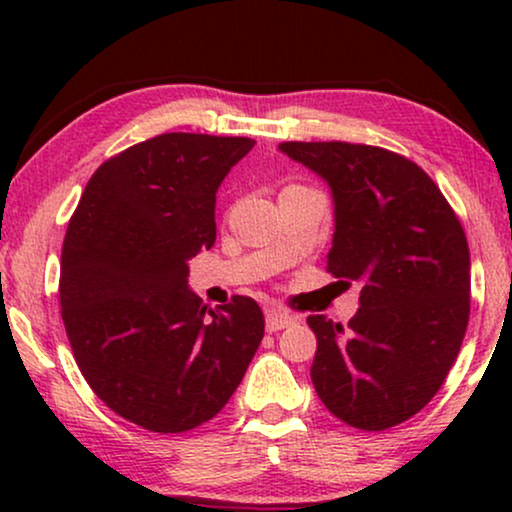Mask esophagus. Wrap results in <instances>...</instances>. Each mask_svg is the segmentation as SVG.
<instances>
[{"label":"esophagus","mask_w":512,"mask_h":512,"mask_svg":"<svg viewBox=\"0 0 512 512\" xmlns=\"http://www.w3.org/2000/svg\"><path fill=\"white\" fill-rule=\"evenodd\" d=\"M293 321H296V317H291V314L282 310H268V314H265V328H268V333L282 331V328L291 326Z\"/></svg>","instance_id":"obj_1"}]
</instances>
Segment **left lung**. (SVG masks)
<instances>
[{
    "instance_id": "1",
    "label": "left lung",
    "mask_w": 512,
    "mask_h": 512,
    "mask_svg": "<svg viewBox=\"0 0 512 512\" xmlns=\"http://www.w3.org/2000/svg\"><path fill=\"white\" fill-rule=\"evenodd\" d=\"M279 151L331 188L328 272L361 284L347 328L314 314L312 384L349 426L384 431L443 387L471 312V254L440 188L380 146L284 142Z\"/></svg>"
}]
</instances>
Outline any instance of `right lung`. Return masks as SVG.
I'll return each instance as SVG.
<instances>
[{"instance_id": "add662e5", "label": "right lung", "mask_w": 512, "mask_h": 512, "mask_svg": "<svg viewBox=\"0 0 512 512\" xmlns=\"http://www.w3.org/2000/svg\"><path fill=\"white\" fill-rule=\"evenodd\" d=\"M254 139L167 132L97 167L67 226L60 305L90 389L156 433L205 424L263 340L256 300L207 310L188 261L216 240V191Z\"/></svg>"}]
</instances>
